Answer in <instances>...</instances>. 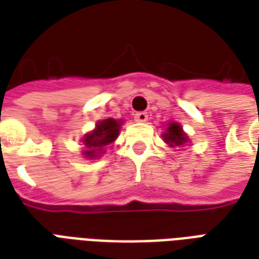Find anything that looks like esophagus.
<instances>
[{"label": "esophagus", "instance_id": "1", "mask_svg": "<svg viewBox=\"0 0 259 259\" xmlns=\"http://www.w3.org/2000/svg\"><path fill=\"white\" fill-rule=\"evenodd\" d=\"M136 122H147L148 120V115L146 112H137L135 115Z\"/></svg>", "mask_w": 259, "mask_h": 259}]
</instances>
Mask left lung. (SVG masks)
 Instances as JSON below:
<instances>
[{
	"label": "left lung",
	"mask_w": 259,
	"mask_h": 259,
	"mask_svg": "<svg viewBox=\"0 0 259 259\" xmlns=\"http://www.w3.org/2000/svg\"><path fill=\"white\" fill-rule=\"evenodd\" d=\"M166 132L163 133V141L169 144L170 147L176 146H183L186 143H189V137L183 132V127L180 126L179 123L176 122H170L168 123V127H166Z\"/></svg>",
	"instance_id": "obj_1"
}]
</instances>
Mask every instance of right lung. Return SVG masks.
I'll return each mask as SVG.
<instances>
[{"label":"right lung","instance_id":"add662e5","mask_svg":"<svg viewBox=\"0 0 259 259\" xmlns=\"http://www.w3.org/2000/svg\"><path fill=\"white\" fill-rule=\"evenodd\" d=\"M120 124L122 120H115V119H104L101 122L96 124V129L87 133L83 139V146L84 151L83 155L89 159L100 157L104 154V148L116 140L120 132Z\"/></svg>","mask_w":259,"mask_h":259}]
</instances>
